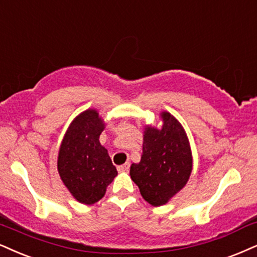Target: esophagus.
Returning <instances> with one entry per match:
<instances>
[{"mask_svg":"<svg viewBox=\"0 0 257 257\" xmlns=\"http://www.w3.org/2000/svg\"><path fill=\"white\" fill-rule=\"evenodd\" d=\"M128 169H130V163L128 162H126L125 164H122V166L118 167L119 172H128Z\"/></svg>","mask_w":257,"mask_h":257,"instance_id":"1","label":"esophagus"}]
</instances>
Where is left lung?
<instances>
[{"label":"left lung","instance_id":"8db88e82","mask_svg":"<svg viewBox=\"0 0 257 257\" xmlns=\"http://www.w3.org/2000/svg\"><path fill=\"white\" fill-rule=\"evenodd\" d=\"M160 116V128L144 126L141 162L130 168L144 200L155 207L166 205L181 191L193 169L191 144L181 122L167 110Z\"/></svg>","mask_w":257,"mask_h":257}]
</instances>
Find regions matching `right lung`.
Returning <instances> with one entry per match:
<instances>
[{"label": "right lung", "instance_id": "add662e5", "mask_svg": "<svg viewBox=\"0 0 257 257\" xmlns=\"http://www.w3.org/2000/svg\"><path fill=\"white\" fill-rule=\"evenodd\" d=\"M104 120L94 108L85 109L72 120L62 139L57 169L64 186L78 202L95 204L118 175L107 149L99 138Z\"/></svg>", "mask_w": 257, "mask_h": 257}]
</instances>
